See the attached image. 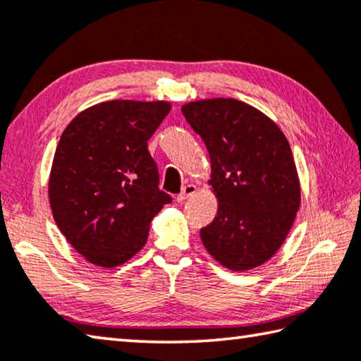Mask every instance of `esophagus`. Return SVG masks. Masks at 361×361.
I'll return each instance as SVG.
<instances>
[{"label": "esophagus", "instance_id": "obj_1", "mask_svg": "<svg viewBox=\"0 0 361 361\" xmlns=\"http://www.w3.org/2000/svg\"><path fill=\"white\" fill-rule=\"evenodd\" d=\"M196 191H197V188L194 186V185H186L185 188H183L178 196H176V201H178V202H185L188 197H191L192 194H196Z\"/></svg>", "mask_w": 361, "mask_h": 361}]
</instances>
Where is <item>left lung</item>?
<instances>
[{
  "instance_id": "8db88e82",
  "label": "left lung",
  "mask_w": 361,
  "mask_h": 361,
  "mask_svg": "<svg viewBox=\"0 0 361 361\" xmlns=\"http://www.w3.org/2000/svg\"><path fill=\"white\" fill-rule=\"evenodd\" d=\"M181 112L210 156L219 210L201 228L204 247L223 267L245 271L278 252L300 205L293 151L271 118L231 98L188 102Z\"/></svg>"
}]
</instances>
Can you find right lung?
Masks as SVG:
<instances>
[{
  "mask_svg": "<svg viewBox=\"0 0 361 361\" xmlns=\"http://www.w3.org/2000/svg\"><path fill=\"white\" fill-rule=\"evenodd\" d=\"M167 101L116 99L67 125L56 147L48 196L57 228L90 263L114 268L138 254L165 204L147 140L170 112Z\"/></svg>",
  "mask_w": 361,
  "mask_h": 361,
  "instance_id": "add662e5",
  "label": "right lung"
}]
</instances>
